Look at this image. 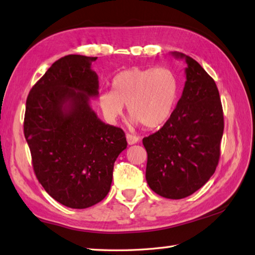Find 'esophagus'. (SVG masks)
<instances>
[{
	"label": "esophagus",
	"instance_id": "1",
	"mask_svg": "<svg viewBox=\"0 0 255 255\" xmlns=\"http://www.w3.org/2000/svg\"><path fill=\"white\" fill-rule=\"evenodd\" d=\"M127 140H128V145H133V144L137 143L138 140H140V138H138V137L135 136V135H132V134H127Z\"/></svg>",
	"mask_w": 255,
	"mask_h": 255
}]
</instances>
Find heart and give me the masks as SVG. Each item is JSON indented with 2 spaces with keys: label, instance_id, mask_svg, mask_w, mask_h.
<instances>
[{
  "label": "heart",
  "instance_id": "b5f03b06",
  "mask_svg": "<svg viewBox=\"0 0 255 255\" xmlns=\"http://www.w3.org/2000/svg\"><path fill=\"white\" fill-rule=\"evenodd\" d=\"M177 95L179 79L172 69L131 68L114 76L112 90L101 91L98 102L110 122L121 117L128 105L134 124L154 128L170 119Z\"/></svg>",
  "mask_w": 255,
  "mask_h": 255
}]
</instances>
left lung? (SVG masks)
Wrapping results in <instances>:
<instances>
[{
  "label": "left lung",
  "instance_id": "obj_1",
  "mask_svg": "<svg viewBox=\"0 0 255 255\" xmlns=\"http://www.w3.org/2000/svg\"><path fill=\"white\" fill-rule=\"evenodd\" d=\"M185 84L170 119L143 138L147 152L148 186L166 199L179 200L201 189L217 169L224 121L219 90L198 62L183 53Z\"/></svg>",
  "mask_w": 255,
  "mask_h": 255
}]
</instances>
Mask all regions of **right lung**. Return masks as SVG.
Here are the masks:
<instances>
[{
    "label": "right lung",
    "instance_id": "right-lung-1",
    "mask_svg": "<svg viewBox=\"0 0 255 255\" xmlns=\"http://www.w3.org/2000/svg\"><path fill=\"white\" fill-rule=\"evenodd\" d=\"M97 57L57 60L28 93L24 135L37 180L53 199L86 209L108 195L113 166L128 142L123 129L105 124L90 105L99 95Z\"/></svg>",
    "mask_w": 255,
    "mask_h": 255
}]
</instances>
